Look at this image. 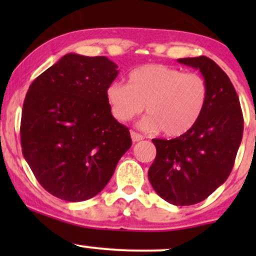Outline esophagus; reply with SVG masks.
I'll list each match as a JSON object with an SVG mask.
<instances>
[{
    "mask_svg": "<svg viewBox=\"0 0 256 256\" xmlns=\"http://www.w3.org/2000/svg\"><path fill=\"white\" fill-rule=\"evenodd\" d=\"M131 138H132L134 142H138V141H141L144 140V136L141 135V134L138 132H135V131H131Z\"/></svg>",
    "mask_w": 256,
    "mask_h": 256,
    "instance_id": "1",
    "label": "esophagus"
}]
</instances>
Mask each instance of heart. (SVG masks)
I'll return each instance as SVG.
<instances>
[{
	"mask_svg": "<svg viewBox=\"0 0 256 256\" xmlns=\"http://www.w3.org/2000/svg\"><path fill=\"white\" fill-rule=\"evenodd\" d=\"M112 115L118 121L131 120L144 109V130H164L178 138L187 134L200 120L208 100V85L197 73L164 64H146L128 74V84L114 82L106 89Z\"/></svg>",
	"mask_w": 256,
	"mask_h": 256,
	"instance_id": "1",
	"label": "heart"
}]
</instances>
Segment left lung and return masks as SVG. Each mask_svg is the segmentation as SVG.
Masks as SVG:
<instances>
[{
	"mask_svg": "<svg viewBox=\"0 0 256 256\" xmlns=\"http://www.w3.org/2000/svg\"><path fill=\"white\" fill-rule=\"evenodd\" d=\"M178 62L200 69L208 85V100L198 122L172 140L154 138L156 158L148 180L157 194L174 206L204 200L233 170L244 120L239 98L220 66L204 56Z\"/></svg>",
	"mask_w": 256,
	"mask_h": 256,
	"instance_id": "left-lung-1",
	"label": "left lung"
}]
</instances>
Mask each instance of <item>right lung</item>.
Returning a JSON list of instances; mask_svg holds the SVG:
<instances>
[{
    "label": "right lung",
    "instance_id": "obj_1",
    "mask_svg": "<svg viewBox=\"0 0 256 256\" xmlns=\"http://www.w3.org/2000/svg\"><path fill=\"white\" fill-rule=\"evenodd\" d=\"M106 56L66 54L30 84L20 118L22 154L47 192L82 202L104 190L131 147L106 89L118 76Z\"/></svg>",
    "mask_w": 256,
    "mask_h": 256
}]
</instances>
